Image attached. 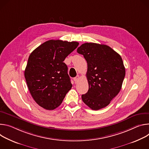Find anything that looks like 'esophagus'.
Masks as SVG:
<instances>
[{
  "mask_svg": "<svg viewBox=\"0 0 149 149\" xmlns=\"http://www.w3.org/2000/svg\"><path fill=\"white\" fill-rule=\"evenodd\" d=\"M79 78H80V76H79V75H77L76 77H75L74 79H73V80H74V82H75V84H76L77 82L78 81V80H79Z\"/></svg>",
  "mask_w": 149,
  "mask_h": 149,
  "instance_id": "34e87169",
  "label": "esophagus"
}]
</instances>
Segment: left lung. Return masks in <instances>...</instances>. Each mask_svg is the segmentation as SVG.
Wrapping results in <instances>:
<instances>
[{
    "label": "left lung",
    "instance_id": "left-lung-1",
    "mask_svg": "<svg viewBox=\"0 0 149 149\" xmlns=\"http://www.w3.org/2000/svg\"><path fill=\"white\" fill-rule=\"evenodd\" d=\"M88 63V92L81 95L83 102L93 110L108 106L120 92L125 75L121 57L110 47L86 42L77 49Z\"/></svg>",
    "mask_w": 149,
    "mask_h": 149
}]
</instances>
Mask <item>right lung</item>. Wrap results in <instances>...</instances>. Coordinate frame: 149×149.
Returning a JSON list of instances; mask_svg holds the SVG:
<instances>
[{"mask_svg": "<svg viewBox=\"0 0 149 149\" xmlns=\"http://www.w3.org/2000/svg\"><path fill=\"white\" fill-rule=\"evenodd\" d=\"M79 42L48 40L29 56L24 75L33 99L42 108L53 110L62 103L72 85L63 61Z\"/></svg>", "mask_w": 149, "mask_h": 149, "instance_id": "right-lung-1", "label": "right lung"}]
</instances>
